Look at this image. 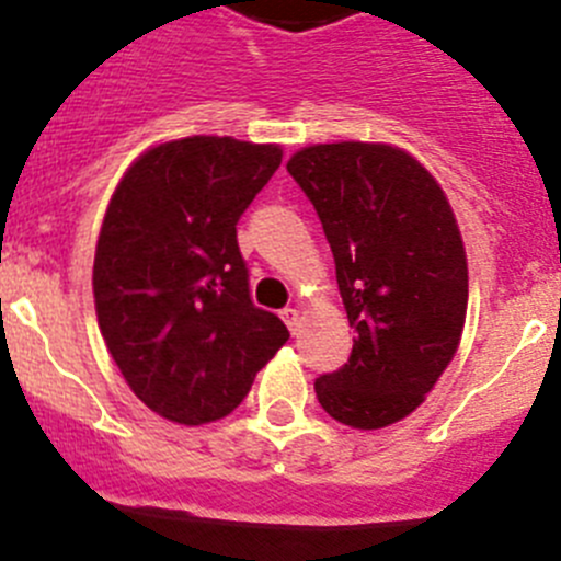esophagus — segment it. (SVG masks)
Returning a JSON list of instances; mask_svg holds the SVG:
<instances>
[{"mask_svg":"<svg viewBox=\"0 0 561 561\" xmlns=\"http://www.w3.org/2000/svg\"><path fill=\"white\" fill-rule=\"evenodd\" d=\"M282 320H285V325H287V329H290L293 331V334H296V331H298V320H301V318H298V309H293V307H285V309H282Z\"/></svg>","mask_w":561,"mask_h":561,"instance_id":"obj_1","label":"esophagus"}]
</instances>
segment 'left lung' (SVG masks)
<instances>
[{
  "label": "left lung",
  "mask_w": 561,
  "mask_h": 561,
  "mask_svg": "<svg viewBox=\"0 0 561 561\" xmlns=\"http://www.w3.org/2000/svg\"><path fill=\"white\" fill-rule=\"evenodd\" d=\"M287 172L323 225L356 329L347 362L320 375L314 394L342 425H394L422 405L463 334L469 268L453 208L431 172L389 145H314Z\"/></svg>",
  "instance_id": "obj_1"
}]
</instances>
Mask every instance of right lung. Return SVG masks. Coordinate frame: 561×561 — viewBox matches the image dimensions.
I'll list each match as a JSON object with an SVG mask.
<instances>
[{
	"label": "right lung",
	"mask_w": 561,
	"mask_h": 561,
	"mask_svg": "<svg viewBox=\"0 0 561 561\" xmlns=\"http://www.w3.org/2000/svg\"><path fill=\"white\" fill-rule=\"evenodd\" d=\"M279 164L276 145L186 136L148 150L108 203L92 265L98 325L134 394L170 422L236 411L290 340L254 307L236 230Z\"/></svg>",
	"instance_id": "right-lung-1"
}]
</instances>
